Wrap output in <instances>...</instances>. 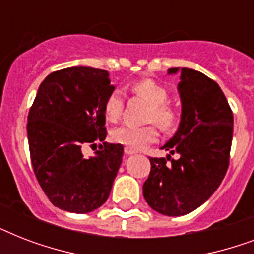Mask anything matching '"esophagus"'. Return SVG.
Segmentation results:
<instances>
[{
    "label": "esophagus",
    "mask_w": 254,
    "mask_h": 254,
    "mask_svg": "<svg viewBox=\"0 0 254 254\" xmlns=\"http://www.w3.org/2000/svg\"><path fill=\"white\" fill-rule=\"evenodd\" d=\"M125 154H127V155H133V154H135V151L133 150V149L125 147Z\"/></svg>",
    "instance_id": "esophagus-1"
}]
</instances>
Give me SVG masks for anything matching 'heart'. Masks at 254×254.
<instances>
[{
	"label": "heart",
	"instance_id": "b5f03b06",
	"mask_svg": "<svg viewBox=\"0 0 254 254\" xmlns=\"http://www.w3.org/2000/svg\"><path fill=\"white\" fill-rule=\"evenodd\" d=\"M131 92L150 105L147 112V120L154 121L161 129L170 130L177 124V113L167 105L169 93L163 87L153 80H142L131 87ZM124 101L119 91H113L104 103V115L108 121H116L121 116ZM157 130L153 127H130L123 125L112 131V139L129 149H141L147 143L154 142Z\"/></svg>",
	"mask_w": 254,
	"mask_h": 254
}]
</instances>
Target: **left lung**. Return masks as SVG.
<instances>
[{"mask_svg": "<svg viewBox=\"0 0 254 254\" xmlns=\"http://www.w3.org/2000/svg\"><path fill=\"white\" fill-rule=\"evenodd\" d=\"M181 75V121L161 149L166 158H149L151 170L143 197L157 212L182 216L207 201L220 186L229 165L233 115L216 81L191 68H170ZM178 154L177 160L171 155ZM170 160V163L167 161Z\"/></svg>", "mask_w": 254, "mask_h": 254, "instance_id": "obj_1", "label": "left lung"}]
</instances>
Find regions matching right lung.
I'll return each mask as SVG.
<instances>
[{
  "label": "right lung",
  "instance_id": "right-lung-1",
  "mask_svg": "<svg viewBox=\"0 0 254 254\" xmlns=\"http://www.w3.org/2000/svg\"><path fill=\"white\" fill-rule=\"evenodd\" d=\"M115 91L109 73L69 67L50 73L39 85L27 117L34 173L55 207L88 213L107 201L123 162L124 146L104 142V103ZM103 142L84 159L85 143Z\"/></svg>",
  "mask_w": 254,
  "mask_h": 254
}]
</instances>
